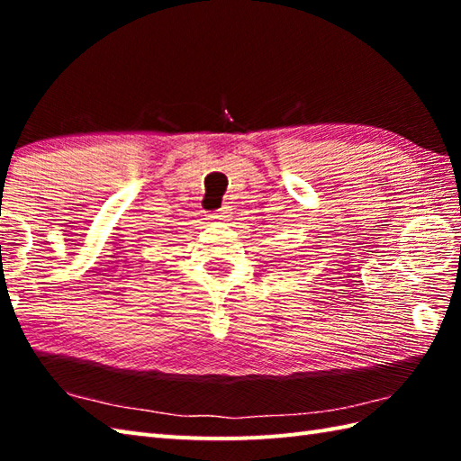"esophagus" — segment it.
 <instances>
[{"label": "esophagus", "instance_id": "esophagus-1", "mask_svg": "<svg viewBox=\"0 0 461 461\" xmlns=\"http://www.w3.org/2000/svg\"><path fill=\"white\" fill-rule=\"evenodd\" d=\"M225 218H228V212H225V210H220L218 213H212V220H215V221H221Z\"/></svg>", "mask_w": 461, "mask_h": 461}]
</instances>
